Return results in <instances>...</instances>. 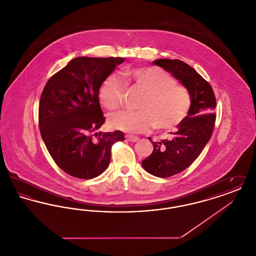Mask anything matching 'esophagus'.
Masks as SVG:
<instances>
[{"mask_svg": "<svg viewBox=\"0 0 256 256\" xmlns=\"http://www.w3.org/2000/svg\"><path fill=\"white\" fill-rule=\"evenodd\" d=\"M126 140L130 142H137L139 141V137L137 136H132V135H126Z\"/></svg>", "mask_w": 256, "mask_h": 256, "instance_id": "34e87169", "label": "esophagus"}]
</instances>
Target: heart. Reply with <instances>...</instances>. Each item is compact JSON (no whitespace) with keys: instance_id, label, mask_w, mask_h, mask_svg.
Segmentation results:
<instances>
[{"instance_id":"obj_1","label":"heart","mask_w":256,"mask_h":256,"mask_svg":"<svg viewBox=\"0 0 256 256\" xmlns=\"http://www.w3.org/2000/svg\"><path fill=\"white\" fill-rule=\"evenodd\" d=\"M134 86L145 95L138 104V111H122L111 116V126L128 132H145L154 126L169 130L187 118L192 108L188 88L176 84V78L159 67L134 69L128 73ZM126 84L117 74H110L102 82L98 97L104 108L115 111L122 108Z\"/></svg>"}]
</instances>
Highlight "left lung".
<instances>
[{
  "label": "left lung",
  "instance_id": "left-lung-1",
  "mask_svg": "<svg viewBox=\"0 0 256 256\" xmlns=\"http://www.w3.org/2000/svg\"><path fill=\"white\" fill-rule=\"evenodd\" d=\"M154 64L172 74L192 95L191 110L176 132L156 142L148 137L154 150L142 161V166L152 176L166 178L187 169L209 141L216 121V98L211 86L185 62L165 58Z\"/></svg>",
  "mask_w": 256,
  "mask_h": 256
}]
</instances>
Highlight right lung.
<instances>
[{
  "label": "right lung",
  "instance_id": "right-lung-1",
  "mask_svg": "<svg viewBox=\"0 0 256 256\" xmlns=\"http://www.w3.org/2000/svg\"><path fill=\"white\" fill-rule=\"evenodd\" d=\"M122 58L80 56L54 74L44 87L38 124L42 139L56 165L76 178L90 180L110 164L113 144L122 132H96L106 121L98 90Z\"/></svg>",
  "mask_w": 256,
  "mask_h": 256
}]
</instances>
